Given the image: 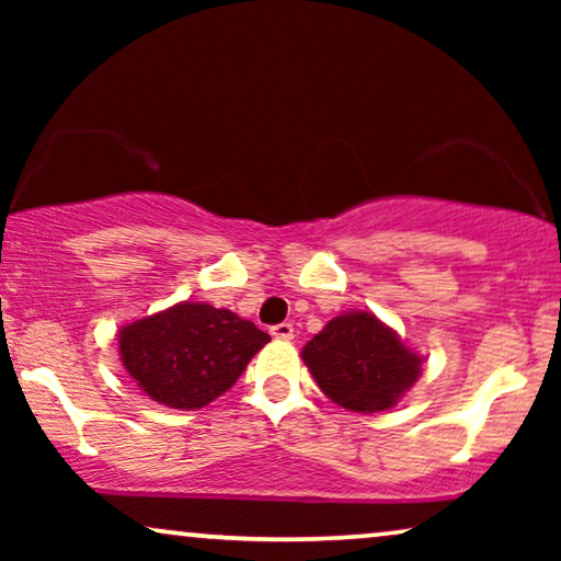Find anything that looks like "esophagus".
Instances as JSON below:
<instances>
[{
  "instance_id": "1",
  "label": "esophagus",
  "mask_w": 561,
  "mask_h": 561,
  "mask_svg": "<svg viewBox=\"0 0 561 561\" xmlns=\"http://www.w3.org/2000/svg\"><path fill=\"white\" fill-rule=\"evenodd\" d=\"M271 334L275 340H294V324L290 321H283V324L271 327Z\"/></svg>"
}]
</instances>
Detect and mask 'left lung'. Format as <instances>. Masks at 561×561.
<instances>
[{
    "instance_id": "8db88e82",
    "label": "left lung",
    "mask_w": 561,
    "mask_h": 561,
    "mask_svg": "<svg viewBox=\"0 0 561 561\" xmlns=\"http://www.w3.org/2000/svg\"><path fill=\"white\" fill-rule=\"evenodd\" d=\"M301 357L327 398L359 413L393 409L421 373L416 352L367 311L334 317Z\"/></svg>"
}]
</instances>
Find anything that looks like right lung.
Here are the masks:
<instances>
[{
	"mask_svg": "<svg viewBox=\"0 0 561 561\" xmlns=\"http://www.w3.org/2000/svg\"><path fill=\"white\" fill-rule=\"evenodd\" d=\"M117 340L122 365L145 396L196 411L232 388L271 336L232 311L183 301L122 327Z\"/></svg>",
	"mask_w": 561,
	"mask_h": 561,
	"instance_id": "add662e5",
	"label": "right lung"
}]
</instances>
